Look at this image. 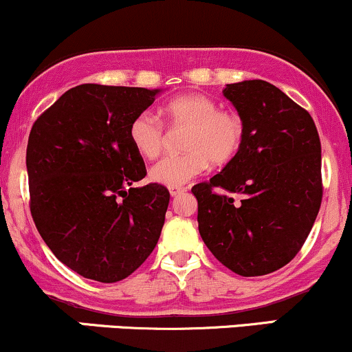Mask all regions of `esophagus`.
Wrapping results in <instances>:
<instances>
[{"instance_id":"34e87169","label":"esophagus","mask_w":352,"mask_h":352,"mask_svg":"<svg viewBox=\"0 0 352 352\" xmlns=\"http://www.w3.org/2000/svg\"><path fill=\"white\" fill-rule=\"evenodd\" d=\"M168 192H170L172 197H179L180 193L185 192V187H170L168 188Z\"/></svg>"}]
</instances>
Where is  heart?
I'll list each match as a JSON object with an SVG mask.
<instances>
[{
	"instance_id": "heart-1",
	"label": "heart",
	"mask_w": 352,
	"mask_h": 352,
	"mask_svg": "<svg viewBox=\"0 0 352 352\" xmlns=\"http://www.w3.org/2000/svg\"><path fill=\"white\" fill-rule=\"evenodd\" d=\"M162 114L172 127H187L182 137L184 152L164 157L151 168V179L167 187H180L200 175L208 162L223 167L240 152L245 122L236 112L218 109L212 98L184 94L165 104ZM129 140L144 159H155L165 144V125L144 111L129 125Z\"/></svg>"
}]
</instances>
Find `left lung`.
Listing matches in <instances>:
<instances>
[{
  "mask_svg": "<svg viewBox=\"0 0 352 352\" xmlns=\"http://www.w3.org/2000/svg\"><path fill=\"white\" fill-rule=\"evenodd\" d=\"M245 122L240 152L193 185L199 232L213 256L241 276L288 265L305 245L322 200L321 142L313 117L266 80L228 84Z\"/></svg>",
  "mask_w": 352,
  "mask_h": 352,
  "instance_id": "1",
  "label": "left lung"
}]
</instances>
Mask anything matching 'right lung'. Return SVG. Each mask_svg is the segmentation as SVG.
<instances>
[{
  "mask_svg": "<svg viewBox=\"0 0 352 352\" xmlns=\"http://www.w3.org/2000/svg\"><path fill=\"white\" fill-rule=\"evenodd\" d=\"M159 89L80 84L36 119L26 148L30 208L44 243L80 276L116 283L153 252L170 193L147 175L129 125Z\"/></svg>",
  "mask_w": 352,
  "mask_h": 352,
  "instance_id": "add662e5",
  "label": "right lung"
}]
</instances>
